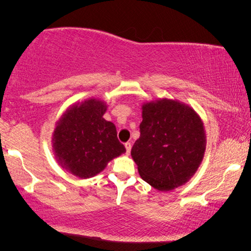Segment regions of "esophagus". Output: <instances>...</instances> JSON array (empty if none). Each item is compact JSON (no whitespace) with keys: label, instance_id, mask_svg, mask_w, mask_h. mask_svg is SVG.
Returning <instances> with one entry per match:
<instances>
[{"label":"esophagus","instance_id":"1","mask_svg":"<svg viewBox=\"0 0 251 251\" xmlns=\"http://www.w3.org/2000/svg\"><path fill=\"white\" fill-rule=\"evenodd\" d=\"M125 147H126V154H129L130 151H131V144H130V143H126V144H125Z\"/></svg>","mask_w":251,"mask_h":251}]
</instances>
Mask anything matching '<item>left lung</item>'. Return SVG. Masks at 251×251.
<instances>
[{"label": "left lung", "mask_w": 251, "mask_h": 251, "mask_svg": "<svg viewBox=\"0 0 251 251\" xmlns=\"http://www.w3.org/2000/svg\"><path fill=\"white\" fill-rule=\"evenodd\" d=\"M140 136L131 149L140 177L159 191L191 179L205 150L203 123L193 108L173 99L143 105Z\"/></svg>", "instance_id": "8db88e82"}]
</instances>
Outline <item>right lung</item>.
I'll return each instance as SVG.
<instances>
[{
    "mask_svg": "<svg viewBox=\"0 0 251 251\" xmlns=\"http://www.w3.org/2000/svg\"><path fill=\"white\" fill-rule=\"evenodd\" d=\"M107 106L97 99L74 104L57 122L52 147L59 166L80 178L95 176L126 152L116 128L102 118Z\"/></svg>",
    "mask_w": 251,
    "mask_h": 251,
    "instance_id": "1",
    "label": "right lung"
}]
</instances>
